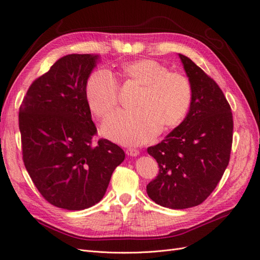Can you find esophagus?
Segmentation results:
<instances>
[{
    "label": "esophagus",
    "mask_w": 260,
    "mask_h": 260,
    "mask_svg": "<svg viewBox=\"0 0 260 260\" xmlns=\"http://www.w3.org/2000/svg\"><path fill=\"white\" fill-rule=\"evenodd\" d=\"M125 153L128 154V156H131V157H136L140 154L139 149H137V148H128L127 151H125Z\"/></svg>",
    "instance_id": "34e87169"
}]
</instances>
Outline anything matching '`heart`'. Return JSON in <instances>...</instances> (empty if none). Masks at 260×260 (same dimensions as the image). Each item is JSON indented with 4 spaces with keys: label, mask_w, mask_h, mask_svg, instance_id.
Segmentation results:
<instances>
[{
    "label": "heart",
    "mask_w": 260,
    "mask_h": 260,
    "mask_svg": "<svg viewBox=\"0 0 260 260\" xmlns=\"http://www.w3.org/2000/svg\"><path fill=\"white\" fill-rule=\"evenodd\" d=\"M127 79L142 85L135 111H117L102 125V133L115 142L140 145L164 129L174 128L185 118L192 103L187 78L154 59H138L120 65ZM84 95L91 111L105 117L118 103V84L106 69H96L85 83Z\"/></svg>",
    "instance_id": "1"
}]
</instances>
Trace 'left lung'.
I'll use <instances>...</instances> for the list:
<instances>
[{"label":"left lung","mask_w":260,"mask_h":260,"mask_svg":"<svg viewBox=\"0 0 260 260\" xmlns=\"http://www.w3.org/2000/svg\"><path fill=\"white\" fill-rule=\"evenodd\" d=\"M192 86L190 109L176 129L147 153L158 162L159 174L146 186L160 206H198L215 190L229 164L233 118L218 84L190 58L179 54Z\"/></svg>","instance_id":"left-lung-1"}]
</instances>
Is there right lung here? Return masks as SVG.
Listing matches in <instances>:
<instances>
[{
	"label": "right lung",
	"mask_w": 260,
	"mask_h": 260,
	"mask_svg": "<svg viewBox=\"0 0 260 260\" xmlns=\"http://www.w3.org/2000/svg\"><path fill=\"white\" fill-rule=\"evenodd\" d=\"M99 60L93 54L60 57L30 85L19 108L25 167L39 192L58 208L95 205L124 159L111 141L92 143L96 127L84 88Z\"/></svg>",
	"instance_id": "right-lung-1"
}]
</instances>
